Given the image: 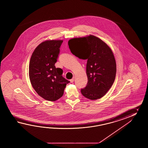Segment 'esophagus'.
<instances>
[{"mask_svg":"<svg viewBox=\"0 0 148 148\" xmlns=\"http://www.w3.org/2000/svg\"><path fill=\"white\" fill-rule=\"evenodd\" d=\"M74 80H75V78L73 77V78L70 80V82H71V83H73V82H74Z\"/></svg>","mask_w":148,"mask_h":148,"instance_id":"esophagus-1","label":"esophagus"}]
</instances>
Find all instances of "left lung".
<instances>
[{"mask_svg": "<svg viewBox=\"0 0 148 148\" xmlns=\"http://www.w3.org/2000/svg\"><path fill=\"white\" fill-rule=\"evenodd\" d=\"M71 53L79 59L87 60L88 82L81 89L82 95L91 100L103 97L113 84L116 64L110 47L100 38L90 35L68 41Z\"/></svg>", "mask_w": 148, "mask_h": 148, "instance_id": "8db88e82", "label": "left lung"}]
</instances>
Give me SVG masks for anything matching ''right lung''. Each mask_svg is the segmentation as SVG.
Masks as SVG:
<instances>
[{"mask_svg": "<svg viewBox=\"0 0 148 148\" xmlns=\"http://www.w3.org/2000/svg\"><path fill=\"white\" fill-rule=\"evenodd\" d=\"M62 42V40L43 42L36 47L29 61L32 86L39 96L47 101H56L61 97L70 82L62 77V69L55 66Z\"/></svg>", "mask_w": 148, "mask_h": 148, "instance_id": "right-lung-1", "label": "right lung"}]
</instances>
